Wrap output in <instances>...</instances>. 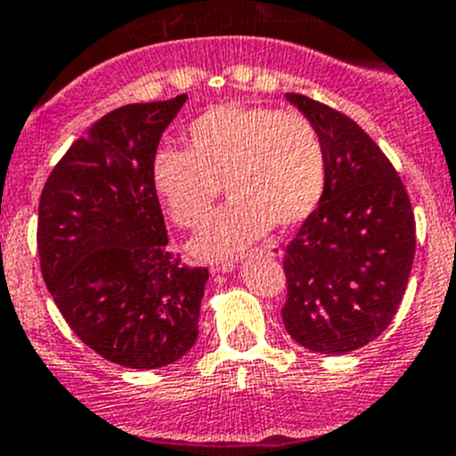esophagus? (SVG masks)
Masks as SVG:
<instances>
[{"mask_svg": "<svg viewBox=\"0 0 456 456\" xmlns=\"http://www.w3.org/2000/svg\"><path fill=\"white\" fill-rule=\"evenodd\" d=\"M260 251L262 254H266V256H271V257H282V247L278 245V242H266V245H262L260 247ZM233 262H218V265H214L211 266V271H214V273H227V271H232L233 269Z\"/></svg>", "mask_w": 456, "mask_h": 456, "instance_id": "1", "label": "esophagus"}]
</instances>
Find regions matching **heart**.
I'll return each instance as SVG.
<instances>
[{
    "label": "heart",
    "mask_w": 456,
    "mask_h": 456,
    "mask_svg": "<svg viewBox=\"0 0 456 456\" xmlns=\"http://www.w3.org/2000/svg\"><path fill=\"white\" fill-rule=\"evenodd\" d=\"M329 178L326 145L306 114L216 105L187 127V150L160 147L151 183L183 229L205 223L223 185L232 202L191 242L202 260L240 254L271 224L293 227L322 202Z\"/></svg>",
    "instance_id": "1"
}]
</instances>
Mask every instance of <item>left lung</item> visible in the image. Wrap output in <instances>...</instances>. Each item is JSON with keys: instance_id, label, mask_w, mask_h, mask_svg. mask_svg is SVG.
Segmentation results:
<instances>
[{"instance_id": "1", "label": "left lung", "mask_w": 456, "mask_h": 456, "mask_svg": "<svg viewBox=\"0 0 456 456\" xmlns=\"http://www.w3.org/2000/svg\"><path fill=\"white\" fill-rule=\"evenodd\" d=\"M326 145L322 202L284 256L282 320L305 348L342 355L379 338L397 314L415 260V214L397 169L353 118L287 94Z\"/></svg>"}]
</instances>
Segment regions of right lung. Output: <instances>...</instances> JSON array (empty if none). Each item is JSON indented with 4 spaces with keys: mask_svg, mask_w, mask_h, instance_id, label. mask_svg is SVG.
I'll return each mask as SVG.
<instances>
[{
    "mask_svg": "<svg viewBox=\"0 0 456 456\" xmlns=\"http://www.w3.org/2000/svg\"><path fill=\"white\" fill-rule=\"evenodd\" d=\"M185 99L101 117L41 190L37 251L45 287L77 338L127 369L174 364L199 338L209 271L167 249L151 183L160 136Z\"/></svg>",
    "mask_w": 456,
    "mask_h": 456,
    "instance_id": "add662e5",
    "label": "right lung"
}]
</instances>
